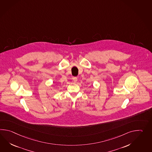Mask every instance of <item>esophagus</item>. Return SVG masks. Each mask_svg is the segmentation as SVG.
I'll return each instance as SVG.
<instances>
[{
    "instance_id": "obj_1",
    "label": "esophagus",
    "mask_w": 152,
    "mask_h": 152,
    "mask_svg": "<svg viewBox=\"0 0 152 152\" xmlns=\"http://www.w3.org/2000/svg\"><path fill=\"white\" fill-rule=\"evenodd\" d=\"M73 81L74 82V83H76L77 81V78L75 77L73 78Z\"/></svg>"
}]
</instances>
